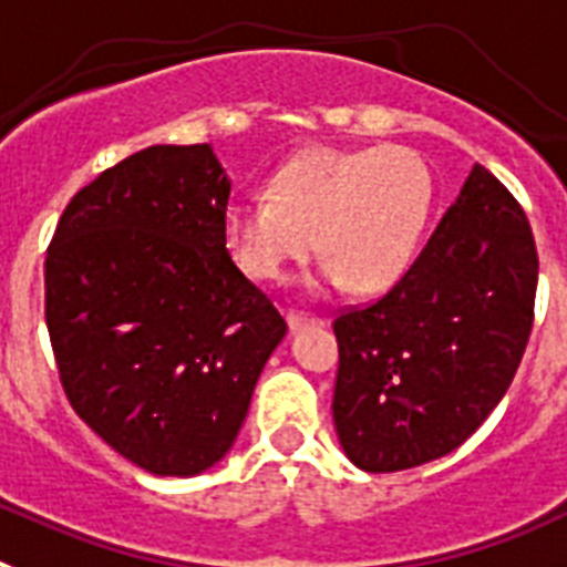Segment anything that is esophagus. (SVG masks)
I'll return each mask as SVG.
<instances>
[{"instance_id":"34e87169","label":"esophagus","mask_w":567,"mask_h":567,"mask_svg":"<svg viewBox=\"0 0 567 567\" xmlns=\"http://www.w3.org/2000/svg\"><path fill=\"white\" fill-rule=\"evenodd\" d=\"M288 324H290V331L297 333V331H302V328H313V324H324V319L308 317V313H288Z\"/></svg>"}]
</instances>
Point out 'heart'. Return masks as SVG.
Returning <instances> with one entry per match:
<instances>
[{
    "label": "heart",
    "mask_w": 567,
    "mask_h": 567,
    "mask_svg": "<svg viewBox=\"0 0 567 567\" xmlns=\"http://www.w3.org/2000/svg\"><path fill=\"white\" fill-rule=\"evenodd\" d=\"M268 190L225 205V248L248 279L279 282L319 245L313 290L391 288L411 268L433 205L431 171L408 147H311L279 165Z\"/></svg>",
    "instance_id": "b5f03b06"
}]
</instances>
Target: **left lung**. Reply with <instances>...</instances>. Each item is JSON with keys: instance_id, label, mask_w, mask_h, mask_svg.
<instances>
[{"instance_id": "1", "label": "left lung", "mask_w": 567, "mask_h": 567, "mask_svg": "<svg viewBox=\"0 0 567 567\" xmlns=\"http://www.w3.org/2000/svg\"><path fill=\"white\" fill-rule=\"evenodd\" d=\"M539 259L508 188L474 165L391 293L333 322L344 456L391 474L451 454L508 391L534 324Z\"/></svg>"}]
</instances>
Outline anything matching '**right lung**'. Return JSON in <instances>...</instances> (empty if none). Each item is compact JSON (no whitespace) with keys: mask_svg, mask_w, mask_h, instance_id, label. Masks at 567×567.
Here are the masks:
<instances>
[{"mask_svg":"<svg viewBox=\"0 0 567 567\" xmlns=\"http://www.w3.org/2000/svg\"><path fill=\"white\" fill-rule=\"evenodd\" d=\"M230 179L210 145H154L79 190L45 259L59 377L93 433L156 476L228 454L288 333L223 243Z\"/></svg>","mask_w":567,"mask_h":567,"instance_id":"add662e5","label":"right lung"}]
</instances>
